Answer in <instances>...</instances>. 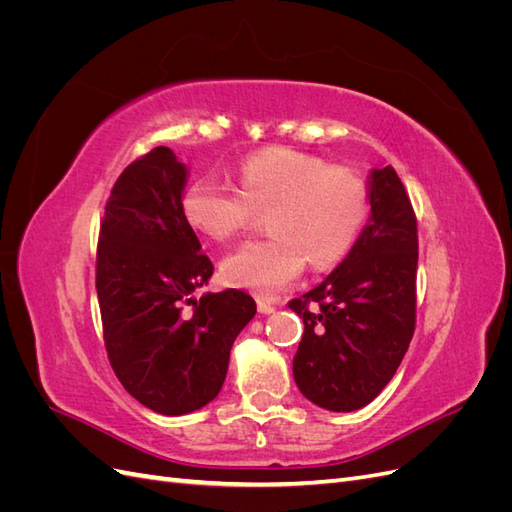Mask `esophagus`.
<instances>
[{"instance_id":"34e87169","label":"esophagus","mask_w":512,"mask_h":512,"mask_svg":"<svg viewBox=\"0 0 512 512\" xmlns=\"http://www.w3.org/2000/svg\"><path fill=\"white\" fill-rule=\"evenodd\" d=\"M256 305H258V312H260V314H265V316L275 312V305H273L271 301H267V299H258V301H256Z\"/></svg>"}]
</instances>
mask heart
I'll use <instances>...</instances> for the list:
<instances>
[{
  "mask_svg": "<svg viewBox=\"0 0 512 512\" xmlns=\"http://www.w3.org/2000/svg\"><path fill=\"white\" fill-rule=\"evenodd\" d=\"M183 215L203 235L226 241L269 213L273 237L247 241L222 260V280L260 297L297 280L305 262L329 269L359 239L369 213L367 185L348 166L271 147L239 168V190L215 175L194 179L183 192Z\"/></svg>",
  "mask_w": 512,
  "mask_h": 512,
  "instance_id": "heart-1",
  "label": "heart"
}]
</instances>
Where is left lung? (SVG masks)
<instances>
[{"mask_svg": "<svg viewBox=\"0 0 512 512\" xmlns=\"http://www.w3.org/2000/svg\"><path fill=\"white\" fill-rule=\"evenodd\" d=\"M369 207L342 265L288 303L305 324L292 361L294 382L312 404L331 412L374 401L414 335L416 215L393 166L371 170Z\"/></svg>", "mask_w": 512, "mask_h": 512, "instance_id": "8db88e82", "label": "left lung"}]
</instances>
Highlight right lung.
<instances>
[{
    "label": "right lung",
    "instance_id": "obj_1",
    "mask_svg": "<svg viewBox=\"0 0 512 512\" xmlns=\"http://www.w3.org/2000/svg\"><path fill=\"white\" fill-rule=\"evenodd\" d=\"M185 181L168 147L134 160L106 200L96 260L108 361L123 389L166 416L218 397L230 348L256 314L237 288L192 297L213 265L183 215Z\"/></svg>",
    "mask_w": 512,
    "mask_h": 512
}]
</instances>
